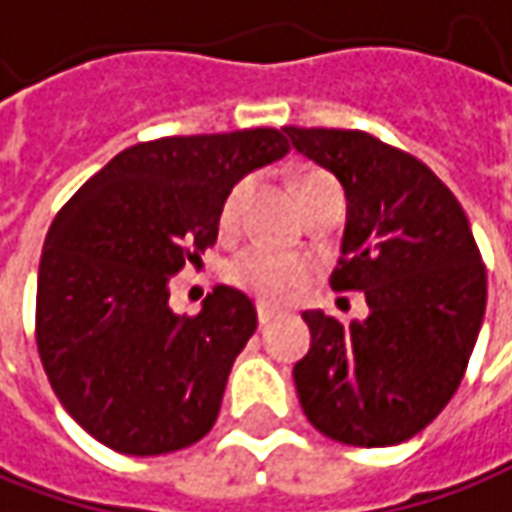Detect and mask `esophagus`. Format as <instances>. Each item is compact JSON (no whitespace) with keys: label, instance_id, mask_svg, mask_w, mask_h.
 <instances>
[{"label":"esophagus","instance_id":"esophagus-1","mask_svg":"<svg viewBox=\"0 0 512 512\" xmlns=\"http://www.w3.org/2000/svg\"><path fill=\"white\" fill-rule=\"evenodd\" d=\"M277 311L274 308H269V305H257V322H260V328H266L269 322H274L277 319Z\"/></svg>","mask_w":512,"mask_h":512}]
</instances>
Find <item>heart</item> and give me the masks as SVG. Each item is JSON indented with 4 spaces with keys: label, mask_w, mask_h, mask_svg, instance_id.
I'll return each mask as SVG.
<instances>
[{
    "label": "heart",
    "mask_w": 512,
    "mask_h": 512,
    "mask_svg": "<svg viewBox=\"0 0 512 512\" xmlns=\"http://www.w3.org/2000/svg\"><path fill=\"white\" fill-rule=\"evenodd\" d=\"M249 190V179L238 182L229 196L224 198V207H221V232H232L238 227V215H241V201ZM294 193L300 201L302 215L305 212L316 210L322 204H333V201H342V190L336 179L325 173V170H302L300 176L294 179ZM229 280L232 285H238L241 291L252 294L257 300L271 302H285L297 288L308 283L311 269L302 257L285 255L277 252L271 246L255 243V246H246L243 252L232 257L229 263Z\"/></svg>",
    "instance_id": "heart-1"
}]
</instances>
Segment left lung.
Masks as SVG:
<instances>
[{
	"label": "left lung",
	"instance_id": "8db88e82",
	"mask_svg": "<svg viewBox=\"0 0 512 512\" xmlns=\"http://www.w3.org/2000/svg\"><path fill=\"white\" fill-rule=\"evenodd\" d=\"M347 196L333 291H364L370 316L305 311L311 350L294 384L336 443L398 446L446 409L485 316L488 274L460 201L420 159L364 131L283 128Z\"/></svg>",
	"mask_w": 512,
	"mask_h": 512
}]
</instances>
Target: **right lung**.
Masks as SVG:
<instances>
[{"instance_id": "right-lung-1", "label": "right lung", "mask_w": 512, "mask_h": 512, "mask_svg": "<svg viewBox=\"0 0 512 512\" xmlns=\"http://www.w3.org/2000/svg\"><path fill=\"white\" fill-rule=\"evenodd\" d=\"M285 154L277 128L137 142L55 215L38 266V356L97 443L156 457L212 429L257 311L215 285L196 316L173 314L170 277L218 241L229 190Z\"/></svg>"}]
</instances>
